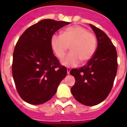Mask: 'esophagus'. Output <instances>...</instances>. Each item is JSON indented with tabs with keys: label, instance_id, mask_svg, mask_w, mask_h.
I'll return each mask as SVG.
<instances>
[{
	"label": "esophagus",
	"instance_id": "obj_1",
	"mask_svg": "<svg viewBox=\"0 0 127 127\" xmlns=\"http://www.w3.org/2000/svg\"><path fill=\"white\" fill-rule=\"evenodd\" d=\"M67 74H70V68H67Z\"/></svg>",
	"mask_w": 127,
	"mask_h": 127
}]
</instances>
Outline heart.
<instances>
[{
  "label": "heart",
  "instance_id": "1",
  "mask_svg": "<svg viewBox=\"0 0 127 127\" xmlns=\"http://www.w3.org/2000/svg\"><path fill=\"white\" fill-rule=\"evenodd\" d=\"M53 51L58 59L64 57L70 46V52L62 60V64L68 67H77L81 60L89 61L95 54L97 39L95 35L83 27L74 25L66 28L61 35L55 34L50 40Z\"/></svg>",
  "mask_w": 127,
  "mask_h": 127
}]
</instances>
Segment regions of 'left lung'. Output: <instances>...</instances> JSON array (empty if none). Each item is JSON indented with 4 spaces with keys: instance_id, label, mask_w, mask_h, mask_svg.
<instances>
[{
    "instance_id": "8db88e82",
    "label": "left lung",
    "mask_w": 127,
    "mask_h": 127,
    "mask_svg": "<svg viewBox=\"0 0 127 127\" xmlns=\"http://www.w3.org/2000/svg\"><path fill=\"white\" fill-rule=\"evenodd\" d=\"M96 34L97 50L87 64L73 69L70 74L76 83L71 88L75 99L92 106L104 100L113 88L118 69L117 52L111 39L102 30L90 24Z\"/></svg>"
}]
</instances>
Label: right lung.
Returning <instances> with one entry per match:
<instances>
[{"mask_svg": "<svg viewBox=\"0 0 127 127\" xmlns=\"http://www.w3.org/2000/svg\"><path fill=\"white\" fill-rule=\"evenodd\" d=\"M68 24L42 20L30 26L19 38L13 52L12 73L18 93L27 102H46L67 75V68L53 53L50 40L57 30Z\"/></svg>", "mask_w": 127, "mask_h": 127, "instance_id": "1", "label": "right lung"}]
</instances>
